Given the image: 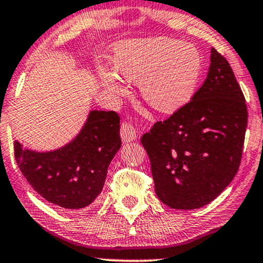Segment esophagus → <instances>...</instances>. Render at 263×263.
I'll return each instance as SVG.
<instances>
[{"instance_id":"1","label":"esophagus","mask_w":263,"mask_h":263,"mask_svg":"<svg viewBox=\"0 0 263 263\" xmlns=\"http://www.w3.org/2000/svg\"><path fill=\"white\" fill-rule=\"evenodd\" d=\"M121 138L123 142L134 141L138 138L135 128L130 123H123L121 127Z\"/></svg>"}]
</instances>
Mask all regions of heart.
<instances>
[{"label": "heart", "instance_id": "heart-1", "mask_svg": "<svg viewBox=\"0 0 263 263\" xmlns=\"http://www.w3.org/2000/svg\"><path fill=\"white\" fill-rule=\"evenodd\" d=\"M112 68L114 71L97 70L106 93L123 95L125 86L121 77L139 84L140 95L152 109L171 114L195 96L203 63L200 51L190 43L157 37L122 43L115 52Z\"/></svg>", "mask_w": 263, "mask_h": 263}]
</instances>
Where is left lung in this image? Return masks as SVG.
<instances>
[{"label":"left lung","instance_id":"8db88e82","mask_svg":"<svg viewBox=\"0 0 263 263\" xmlns=\"http://www.w3.org/2000/svg\"><path fill=\"white\" fill-rule=\"evenodd\" d=\"M247 124L242 89L213 48L207 79L193 99L141 138L161 202L196 210L220 195L238 171Z\"/></svg>","mask_w":263,"mask_h":263}]
</instances>
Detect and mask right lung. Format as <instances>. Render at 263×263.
Masks as SVG:
<instances>
[{"mask_svg":"<svg viewBox=\"0 0 263 263\" xmlns=\"http://www.w3.org/2000/svg\"><path fill=\"white\" fill-rule=\"evenodd\" d=\"M121 148L120 117L115 111H89L69 142L46 152L24 148L15 140L21 174L46 201L63 210L91 204L105 183L107 167Z\"/></svg>","mask_w":263,"mask_h":263,"instance_id":"obj_1","label":"right lung"}]
</instances>
